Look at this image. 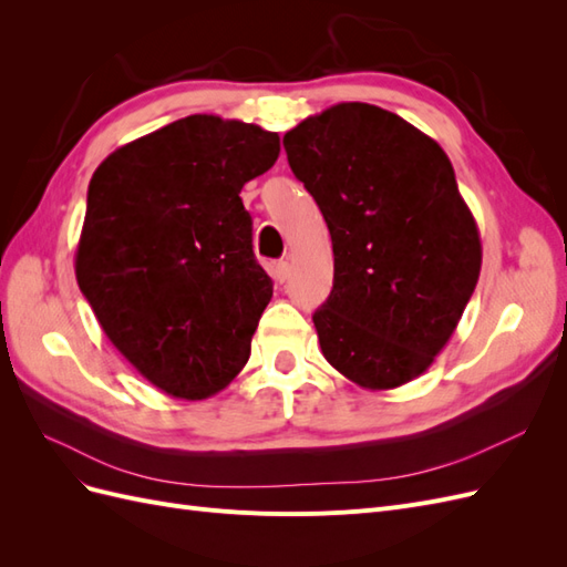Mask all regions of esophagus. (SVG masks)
<instances>
[{"label": "esophagus", "instance_id": "esophagus-1", "mask_svg": "<svg viewBox=\"0 0 567 567\" xmlns=\"http://www.w3.org/2000/svg\"><path fill=\"white\" fill-rule=\"evenodd\" d=\"M288 271H290L288 260H279L277 265H274V279H277L279 284H284L288 279Z\"/></svg>", "mask_w": 567, "mask_h": 567}]
</instances>
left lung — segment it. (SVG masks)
<instances>
[{
  "mask_svg": "<svg viewBox=\"0 0 567 567\" xmlns=\"http://www.w3.org/2000/svg\"><path fill=\"white\" fill-rule=\"evenodd\" d=\"M284 148L331 231L333 288L312 315L326 362L367 390L414 381L447 346L483 265L447 153L359 101L302 120Z\"/></svg>",
  "mask_w": 567,
  "mask_h": 567,
  "instance_id": "8db88e82",
  "label": "left lung"
}]
</instances>
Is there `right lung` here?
<instances>
[{"label":"right lung","instance_id":"1","mask_svg":"<svg viewBox=\"0 0 567 567\" xmlns=\"http://www.w3.org/2000/svg\"><path fill=\"white\" fill-rule=\"evenodd\" d=\"M279 151L277 132L188 115L113 151L90 182L78 286L113 346L173 398H210L248 362L274 286L238 194Z\"/></svg>","mask_w":567,"mask_h":567}]
</instances>
